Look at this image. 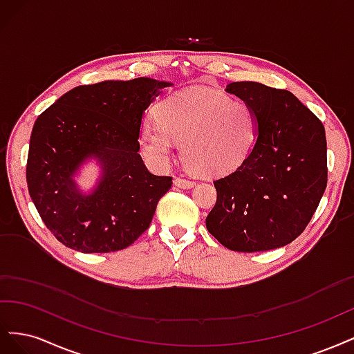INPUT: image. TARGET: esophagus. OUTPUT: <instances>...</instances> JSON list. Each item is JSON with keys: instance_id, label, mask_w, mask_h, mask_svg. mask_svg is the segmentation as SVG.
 I'll return each instance as SVG.
<instances>
[{"instance_id": "obj_1", "label": "esophagus", "mask_w": 354, "mask_h": 354, "mask_svg": "<svg viewBox=\"0 0 354 354\" xmlns=\"http://www.w3.org/2000/svg\"><path fill=\"white\" fill-rule=\"evenodd\" d=\"M174 185H176L177 187H181V189H190V187H194L196 183H195L194 180H187V178L177 177V178L174 180Z\"/></svg>"}]
</instances>
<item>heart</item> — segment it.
<instances>
[{"instance_id": "obj_1", "label": "heart", "mask_w": 354, "mask_h": 354, "mask_svg": "<svg viewBox=\"0 0 354 354\" xmlns=\"http://www.w3.org/2000/svg\"><path fill=\"white\" fill-rule=\"evenodd\" d=\"M158 122L138 134L143 153L168 164L180 143L183 164L205 177L227 176L241 168L259 140L260 122L248 103L217 90L190 88L168 95L156 109Z\"/></svg>"}]
</instances>
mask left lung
Returning a JSON list of instances; mask_svg holds the SVG:
<instances>
[{
	"label": "left lung",
	"instance_id": "8db88e82",
	"mask_svg": "<svg viewBox=\"0 0 354 354\" xmlns=\"http://www.w3.org/2000/svg\"><path fill=\"white\" fill-rule=\"evenodd\" d=\"M260 122L246 162L214 181L217 202L207 229L238 252L281 248L312 220L328 183L324 124L292 93L260 82H230Z\"/></svg>",
	"mask_w": 354,
	"mask_h": 354
}]
</instances>
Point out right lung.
I'll use <instances>...</instances> for the list:
<instances>
[{"label": "right lung", "instance_id": "right-lung-1", "mask_svg": "<svg viewBox=\"0 0 354 354\" xmlns=\"http://www.w3.org/2000/svg\"><path fill=\"white\" fill-rule=\"evenodd\" d=\"M168 85L152 78L80 85L37 118L28 190L47 229L68 248L120 251L151 226L173 177L149 173L138 153V134L145 111ZM88 157L100 160L102 178L84 196L73 174Z\"/></svg>", "mask_w": 354, "mask_h": 354}]
</instances>
